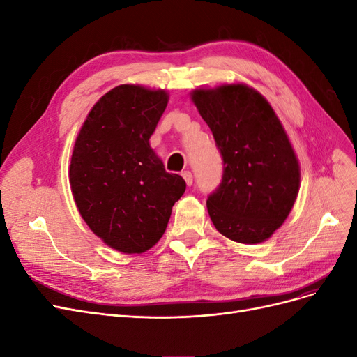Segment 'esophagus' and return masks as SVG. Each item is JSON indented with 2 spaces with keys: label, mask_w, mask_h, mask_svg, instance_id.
I'll return each instance as SVG.
<instances>
[{
  "label": "esophagus",
  "mask_w": 357,
  "mask_h": 357,
  "mask_svg": "<svg viewBox=\"0 0 357 357\" xmlns=\"http://www.w3.org/2000/svg\"><path fill=\"white\" fill-rule=\"evenodd\" d=\"M181 176H183V178H185L188 186H192V185H193V176H192L190 171H183Z\"/></svg>",
  "instance_id": "esophagus-1"
}]
</instances>
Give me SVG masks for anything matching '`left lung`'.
Masks as SVG:
<instances>
[{"label":"left lung","mask_w":357,"mask_h":357,"mask_svg":"<svg viewBox=\"0 0 357 357\" xmlns=\"http://www.w3.org/2000/svg\"><path fill=\"white\" fill-rule=\"evenodd\" d=\"M222 160V181L207 208L222 235L262 243L283 225L299 190V164L273 107L245 84L192 93Z\"/></svg>","instance_id":"8db88e82"}]
</instances>
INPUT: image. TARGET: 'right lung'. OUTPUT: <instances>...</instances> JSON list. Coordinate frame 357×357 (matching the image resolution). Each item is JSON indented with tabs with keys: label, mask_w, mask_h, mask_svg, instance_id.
<instances>
[{
	"label": "right lung",
	"mask_w": 357,
	"mask_h": 357,
	"mask_svg": "<svg viewBox=\"0 0 357 357\" xmlns=\"http://www.w3.org/2000/svg\"><path fill=\"white\" fill-rule=\"evenodd\" d=\"M165 91L121 84L96 102L75 139L70 185L83 220L122 253H143L164 235L186 181L150 147Z\"/></svg>",
	"instance_id": "add662e5"
}]
</instances>
